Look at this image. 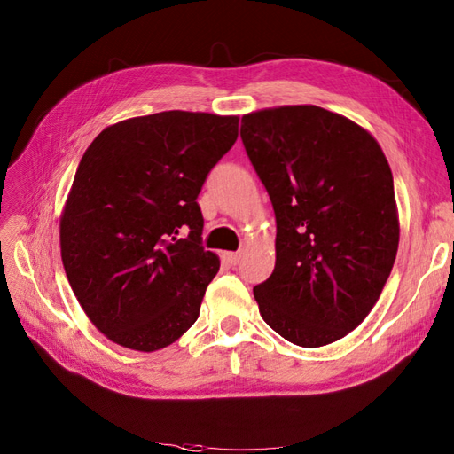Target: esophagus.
I'll use <instances>...</instances> for the list:
<instances>
[{"label":"esophagus","instance_id":"esophagus-1","mask_svg":"<svg viewBox=\"0 0 454 454\" xmlns=\"http://www.w3.org/2000/svg\"><path fill=\"white\" fill-rule=\"evenodd\" d=\"M240 254L239 252H229V254H225V259H227V263L229 265H232V267H235V265H239V261H240Z\"/></svg>","mask_w":454,"mask_h":454}]
</instances>
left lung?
I'll use <instances>...</instances> for the list:
<instances>
[{
    "label": "left lung",
    "mask_w": 454,
    "mask_h": 454,
    "mask_svg": "<svg viewBox=\"0 0 454 454\" xmlns=\"http://www.w3.org/2000/svg\"><path fill=\"white\" fill-rule=\"evenodd\" d=\"M240 138L277 215V263L254 287L261 318L299 347L335 342L364 322L394 267L388 160L365 129L318 106L244 115Z\"/></svg>",
    "instance_id": "obj_1"
}]
</instances>
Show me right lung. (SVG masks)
<instances>
[{
	"label": "right lung",
	"mask_w": 454,
	"mask_h": 454,
	"mask_svg": "<svg viewBox=\"0 0 454 454\" xmlns=\"http://www.w3.org/2000/svg\"><path fill=\"white\" fill-rule=\"evenodd\" d=\"M239 117L160 112L104 129L60 217L66 277L117 345L155 352L199 318L219 257L202 248L197 197L237 142Z\"/></svg>",
	"instance_id": "add662e5"
}]
</instances>
